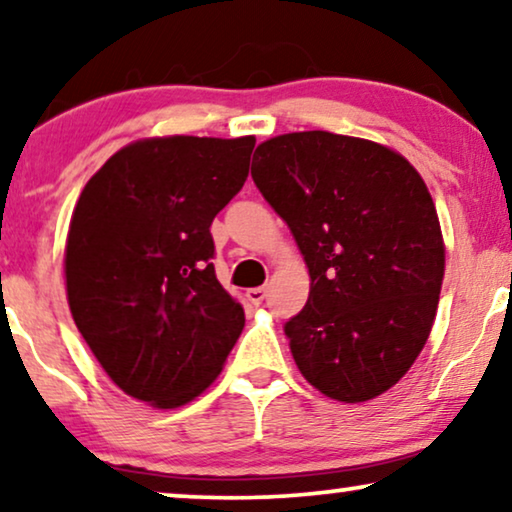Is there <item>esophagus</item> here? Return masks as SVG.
<instances>
[{
    "instance_id": "obj_1",
    "label": "esophagus",
    "mask_w": 512,
    "mask_h": 512,
    "mask_svg": "<svg viewBox=\"0 0 512 512\" xmlns=\"http://www.w3.org/2000/svg\"><path fill=\"white\" fill-rule=\"evenodd\" d=\"M265 296H268V291H265L263 286H256V289H249V291H247V298H249L254 305H261L263 300H265Z\"/></svg>"
}]
</instances>
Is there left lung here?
<instances>
[{"instance_id": "obj_1", "label": "left lung", "mask_w": 512, "mask_h": 512, "mask_svg": "<svg viewBox=\"0 0 512 512\" xmlns=\"http://www.w3.org/2000/svg\"><path fill=\"white\" fill-rule=\"evenodd\" d=\"M254 160V184L312 279L284 324L298 370L342 403L384 394L436 319L445 244L429 188L401 153L324 130L272 137Z\"/></svg>"}]
</instances>
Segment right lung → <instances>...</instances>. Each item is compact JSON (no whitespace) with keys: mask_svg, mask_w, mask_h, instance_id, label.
Masks as SVG:
<instances>
[{"mask_svg":"<svg viewBox=\"0 0 512 512\" xmlns=\"http://www.w3.org/2000/svg\"><path fill=\"white\" fill-rule=\"evenodd\" d=\"M254 137H153L114 153L76 202L67 300L125 394L179 408L202 394L244 328L214 272V216L240 193Z\"/></svg>","mask_w":512,"mask_h":512,"instance_id":"right-lung-1","label":"right lung"}]
</instances>
